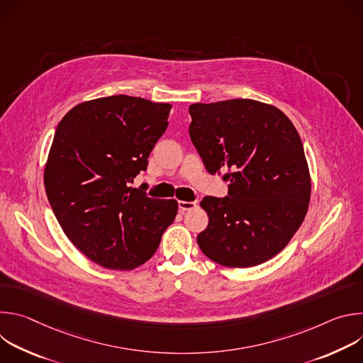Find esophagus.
<instances>
[{"instance_id":"34e87169","label":"esophagus","mask_w":363,"mask_h":363,"mask_svg":"<svg viewBox=\"0 0 363 363\" xmlns=\"http://www.w3.org/2000/svg\"><path fill=\"white\" fill-rule=\"evenodd\" d=\"M196 206V202L195 201H179L178 202V208L181 213H185V211H189L192 208H195Z\"/></svg>"}]
</instances>
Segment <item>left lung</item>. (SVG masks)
Instances as JSON below:
<instances>
[{
    "label": "left lung",
    "instance_id": "1",
    "mask_svg": "<svg viewBox=\"0 0 363 363\" xmlns=\"http://www.w3.org/2000/svg\"><path fill=\"white\" fill-rule=\"evenodd\" d=\"M189 115L206 171L228 182L227 196L201 201L210 218L196 237L201 251L227 267L270 260L308 208L312 182L296 128L277 108L251 99L194 103Z\"/></svg>",
    "mask_w": 363,
    "mask_h": 363
}]
</instances>
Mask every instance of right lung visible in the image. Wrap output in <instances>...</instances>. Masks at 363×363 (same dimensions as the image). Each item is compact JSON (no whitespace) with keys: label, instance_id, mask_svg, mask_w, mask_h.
I'll list each match as a JSON object with an SVG mask.
<instances>
[{"label":"right lung","instance_id":"obj_1","mask_svg":"<svg viewBox=\"0 0 363 363\" xmlns=\"http://www.w3.org/2000/svg\"><path fill=\"white\" fill-rule=\"evenodd\" d=\"M171 108L126 94L100 97L74 106L56 129L44 169L48 202L67 238L103 267H139L175 220V199L130 186L146 171Z\"/></svg>","mask_w":363,"mask_h":363}]
</instances>
